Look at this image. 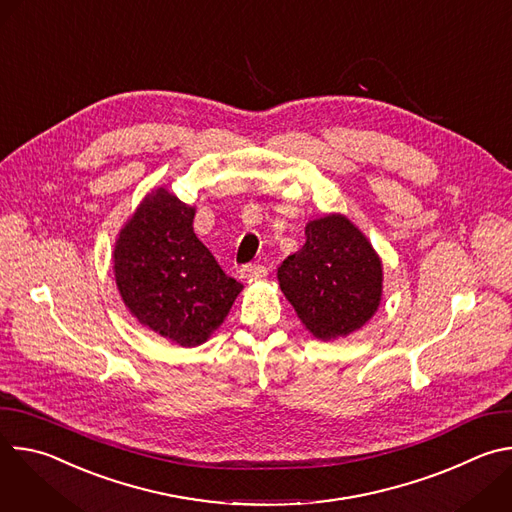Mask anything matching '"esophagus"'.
Masks as SVG:
<instances>
[{"label": "esophagus", "instance_id": "obj_1", "mask_svg": "<svg viewBox=\"0 0 512 512\" xmlns=\"http://www.w3.org/2000/svg\"><path fill=\"white\" fill-rule=\"evenodd\" d=\"M241 279H255V277H265L267 275V267L257 265V263H247L239 269Z\"/></svg>", "mask_w": 512, "mask_h": 512}]
</instances>
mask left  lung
I'll return each mask as SVG.
<instances>
[{
  "label": "left lung",
  "instance_id": "1",
  "mask_svg": "<svg viewBox=\"0 0 512 512\" xmlns=\"http://www.w3.org/2000/svg\"><path fill=\"white\" fill-rule=\"evenodd\" d=\"M279 287L302 324L320 340L367 324L383 296V263L346 216L306 225V243L277 269Z\"/></svg>",
  "mask_w": 512,
  "mask_h": 512
}]
</instances>
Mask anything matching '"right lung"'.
Returning <instances> with one entry per match:
<instances>
[{
    "mask_svg": "<svg viewBox=\"0 0 512 512\" xmlns=\"http://www.w3.org/2000/svg\"><path fill=\"white\" fill-rule=\"evenodd\" d=\"M194 212L156 188L123 225L113 251L115 283L131 316L184 348L206 342L243 289L194 235Z\"/></svg>",
    "mask_w": 512,
    "mask_h": 512,
    "instance_id": "obj_1",
    "label": "right lung"
}]
</instances>
